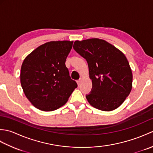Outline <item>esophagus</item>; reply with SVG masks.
<instances>
[{
	"instance_id": "1",
	"label": "esophagus",
	"mask_w": 153,
	"mask_h": 153,
	"mask_svg": "<svg viewBox=\"0 0 153 153\" xmlns=\"http://www.w3.org/2000/svg\"><path fill=\"white\" fill-rule=\"evenodd\" d=\"M82 78H80L78 81H77V84H78V85H79L80 84H81V83H82Z\"/></svg>"
}]
</instances>
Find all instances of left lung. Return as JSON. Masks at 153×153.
Returning <instances> with one entry per match:
<instances>
[{
    "label": "left lung",
    "instance_id": "obj_1",
    "mask_svg": "<svg viewBox=\"0 0 153 153\" xmlns=\"http://www.w3.org/2000/svg\"><path fill=\"white\" fill-rule=\"evenodd\" d=\"M73 47L88 63L93 87L87 101L102 111L118 108L132 89L133 74L125 54L97 38L76 41Z\"/></svg>",
    "mask_w": 153,
    "mask_h": 153
}]
</instances>
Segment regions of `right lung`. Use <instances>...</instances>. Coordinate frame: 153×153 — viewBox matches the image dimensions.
Segmentation results:
<instances>
[{
    "label": "right lung",
    "instance_id": "1",
    "mask_svg": "<svg viewBox=\"0 0 153 153\" xmlns=\"http://www.w3.org/2000/svg\"><path fill=\"white\" fill-rule=\"evenodd\" d=\"M74 41H50L40 45L22 64L20 82L25 97L35 108L48 112L68 101L77 87L66 66Z\"/></svg>",
    "mask_w": 153,
    "mask_h": 153
}]
</instances>
